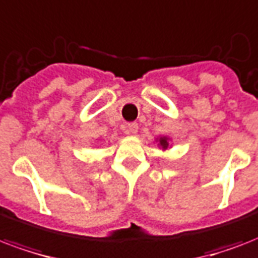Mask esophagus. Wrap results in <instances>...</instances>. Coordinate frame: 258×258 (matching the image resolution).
<instances>
[{
	"label": "esophagus",
	"instance_id": "1",
	"mask_svg": "<svg viewBox=\"0 0 258 258\" xmlns=\"http://www.w3.org/2000/svg\"><path fill=\"white\" fill-rule=\"evenodd\" d=\"M127 132L132 133V135H136L139 132V123L137 122H131L127 125Z\"/></svg>",
	"mask_w": 258,
	"mask_h": 258
}]
</instances>
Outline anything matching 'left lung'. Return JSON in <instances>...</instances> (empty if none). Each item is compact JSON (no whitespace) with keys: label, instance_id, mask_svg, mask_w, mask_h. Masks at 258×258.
I'll return each mask as SVG.
<instances>
[{"label":"left lung","instance_id":"left-lung-1","mask_svg":"<svg viewBox=\"0 0 258 258\" xmlns=\"http://www.w3.org/2000/svg\"><path fill=\"white\" fill-rule=\"evenodd\" d=\"M159 145H160L163 149H167V148L169 147L168 139H167V137H160V139H159Z\"/></svg>","mask_w":258,"mask_h":258}]
</instances>
